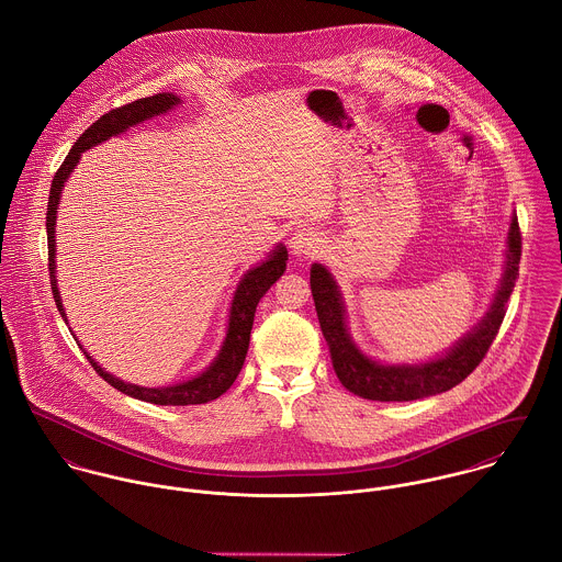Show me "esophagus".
I'll return each instance as SVG.
<instances>
[{
	"instance_id": "obj_1",
	"label": "esophagus",
	"mask_w": 562,
	"mask_h": 562,
	"mask_svg": "<svg viewBox=\"0 0 562 562\" xmlns=\"http://www.w3.org/2000/svg\"><path fill=\"white\" fill-rule=\"evenodd\" d=\"M291 251L295 254V256H313L315 251H319V247H322V238H319V234L315 232V229H311V227H300V229H295V234L291 236Z\"/></svg>"
}]
</instances>
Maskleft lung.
Instances as JSON below:
<instances>
[{"mask_svg":"<svg viewBox=\"0 0 562 562\" xmlns=\"http://www.w3.org/2000/svg\"><path fill=\"white\" fill-rule=\"evenodd\" d=\"M521 258V234L517 224V213L510 217L506 236V251L502 265V278L493 293V300L484 317L446 351L419 360V362H382L364 353L349 333L347 311L337 278L324 262H313L311 267V291L319 317V326L330 349L333 367L340 384L362 397L373 402H413L430 395L446 393L460 384L484 358L497 335L506 304L513 295Z\"/></svg>","mask_w":562,"mask_h":562,"instance_id":"left-lung-1","label":"left lung"}]
</instances>
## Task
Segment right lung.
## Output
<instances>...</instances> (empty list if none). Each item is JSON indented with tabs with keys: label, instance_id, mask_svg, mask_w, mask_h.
Returning a JSON list of instances; mask_svg holds the SVG:
<instances>
[{
	"label": "right lung",
	"instance_id": "1",
	"mask_svg": "<svg viewBox=\"0 0 562 562\" xmlns=\"http://www.w3.org/2000/svg\"><path fill=\"white\" fill-rule=\"evenodd\" d=\"M182 100L176 93H158L151 98H143L136 100L127 106H121L116 111L102 114L71 147V151L67 154L65 162L60 165V169L56 171L54 180H52V189H49V202H47V245H49V280H52V291H54V300H56V308L63 315L65 324H69L65 306H63V297L58 291V280H56V220H58V204L63 198V189L69 180V176L74 173V169L78 167L82 154L113 136H119L123 132H127L130 127L145 123L154 116L167 114L173 111L176 106H180ZM286 260H289V251L284 243H278L260 262H256L254 267H249L229 300V308H227V322H225V337L222 340V347L217 351V356L213 358V362L202 369L198 375H191L187 380H180L176 384H167V386H140V384H132V382H123L121 378L113 375L111 371H106L78 340V345L82 347L85 356L89 358V362L93 364V369L111 384L116 391L140 400V402H149V404H158V406H191V404H206L217 400L220 395H224L225 391L232 386V382L236 380L245 356H247V347H249V335H251V326H254V313L258 302L262 300V295L276 284V280L286 271ZM71 330V328H69ZM74 333V330H71Z\"/></svg>",
	"mask_w": 562,
	"mask_h": 562
}]
</instances>
